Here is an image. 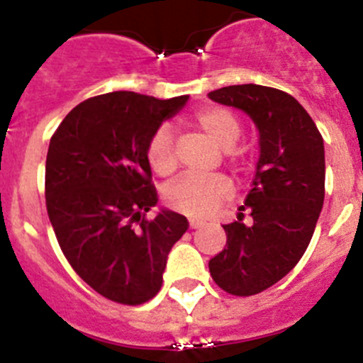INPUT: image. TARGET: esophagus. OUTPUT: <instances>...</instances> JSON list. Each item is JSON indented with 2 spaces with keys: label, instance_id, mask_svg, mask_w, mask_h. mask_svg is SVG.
<instances>
[{
  "label": "esophagus",
  "instance_id": "esophagus-1",
  "mask_svg": "<svg viewBox=\"0 0 363 363\" xmlns=\"http://www.w3.org/2000/svg\"><path fill=\"white\" fill-rule=\"evenodd\" d=\"M205 225V221H201V220H194V218H191V220H189V227H191V229H200V227H203Z\"/></svg>",
  "mask_w": 363,
  "mask_h": 363
}]
</instances>
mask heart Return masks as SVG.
I'll return each instance as SVG.
<instances>
[{"label": "heart", "instance_id": "heart-1", "mask_svg": "<svg viewBox=\"0 0 363 363\" xmlns=\"http://www.w3.org/2000/svg\"><path fill=\"white\" fill-rule=\"evenodd\" d=\"M192 123L203 136L221 150H230L238 142L242 129L240 121L233 112L220 107L201 108L194 114ZM147 162L154 174L167 178L176 171L174 138L169 127H160L150 138L147 147ZM230 184L223 176H211V178H194L184 176L165 191V201L171 209L189 216H207L213 213L221 201L229 198Z\"/></svg>", "mask_w": 363, "mask_h": 363}]
</instances>
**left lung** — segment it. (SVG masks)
Masks as SVG:
<instances>
[{
	"label": "left lung",
	"mask_w": 363,
	"mask_h": 363,
	"mask_svg": "<svg viewBox=\"0 0 363 363\" xmlns=\"http://www.w3.org/2000/svg\"><path fill=\"white\" fill-rule=\"evenodd\" d=\"M216 104L240 108L258 129L259 158L238 221L223 225L225 249L211 258L218 287L234 296L269 289L306 252L325 196L323 138L291 94L272 86L230 85L209 92ZM243 212L252 223H242Z\"/></svg>",
	"instance_id": "obj_1"
}]
</instances>
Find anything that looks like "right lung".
Returning <instances> with one entry per match:
<instances>
[{"instance_id":"right-lung-1","label":"right lung","mask_w":363,"mask_h":363,"mask_svg":"<svg viewBox=\"0 0 363 363\" xmlns=\"http://www.w3.org/2000/svg\"><path fill=\"white\" fill-rule=\"evenodd\" d=\"M189 96L158 99L129 91L94 96L72 108L50 138L47 213L63 255L96 293L125 306L156 296L187 218L160 209L147 162L150 138Z\"/></svg>"}]
</instances>
